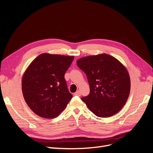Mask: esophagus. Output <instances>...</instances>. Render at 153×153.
Returning <instances> with one entry per match:
<instances>
[{
	"label": "esophagus",
	"mask_w": 153,
	"mask_h": 153,
	"mask_svg": "<svg viewBox=\"0 0 153 153\" xmlns=\"http://www.w3.org/2000/svg\"><path fill=\"white\" fill-rule=\"evenodd\" d=\"M74 94L75 95H76V96H80L81 95V93H80V91H76L75 93H74Z\"/></svg>",
	"instance_id": "34e87169"
}]
</instances>
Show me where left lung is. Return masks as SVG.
<instances>
[{
    "instance_id": "8db88e82",
    "label": "left lung",
    "mask_w": 153,
    "mask_h": 153,
    "mask_svg": "<svg viewBox=\"0 0 153 153\" xmlns=\"http://www.w3.org/2000/svg\"><path fill=\"white\" fill-rule=\"evenodd\" d=\"M90 85V94L82 100L96 116L114 115L128 98L131 82L126 67L114 57L105 53L83 57L77 60Z\"/></svg>"
}]
</instances>
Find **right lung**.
Returning <instances> with one entry per match:
<instances>
[{
	"instance_id": "add662e5",
	"label": "right lung",
	"mask_w": 153,
	"mask_h": 153,
	"mask_svg": "<svg viewBox=\"0 0 153 153\" xmlns=\"http://www.w3.org/2000/svg\"><path fill=\"white\" fill-rule=\"evenodd\" d=\"M74 59V56L42 53L28 67L22 90L25 102L36 114L54 118L67 107L73 96L65 74Z\"/></svg>"
}]
</instances>
